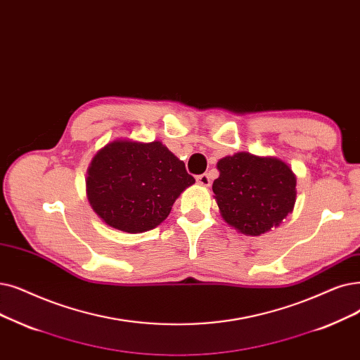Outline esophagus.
Returning a JSON list of instances; mask_svg holds the SVG:
<instances>
[{
    "instance_id": "esophagus-1",
    "label": "esophagus",
    "mask_w": 360,
    "mask_h": 360,
    "mask_svg": "<svg viewBox=\"0 0 360 360\" xmlns=\"http://www.w3.org/2000/svg\"><path fill=\"white\" fill-rule=\"evenodd\" d=\"M197 182L200 184V185H202V186H209L210 185V176L207 175V174H202V175H198L197 176Z\"/></svg>"
}]
</instances>
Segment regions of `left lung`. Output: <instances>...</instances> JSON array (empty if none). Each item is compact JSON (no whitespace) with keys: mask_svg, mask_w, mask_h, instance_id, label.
<instances>
[{"mask_svg":"<svg viewBox=\"0 0 360 360\" xmlns=\"http://www.w3.org/2000/svg\"><path fill=\"white\" fill-rule=\"evenodd\" d=\"M217 169L212 190L219 210L244 236H262L292 212L295 176L283 160L241 151L219 160Z\"/></svg>","mask_w":360,"mask_h":360,"instance_id":"1","label":"left lung"}]
</instances>
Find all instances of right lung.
I'll use <instances>...</instances> for the list:
<instances>
[{"mask_svg":"<svg viewBox=\"0 0 360 360\" xmlns=\"http://www.w3.org/2000/svg\"><path fill=\"white\" fill-rule=\"evenodd\" d=\"M195 179L160 141L116 139L88 167V201L115 229L139 233L160 225L175 200Z\"/></svg>","mask_w":360,"mask_h":360,"instance_id":"obj_1","label":"right lung"}]
</instances>
